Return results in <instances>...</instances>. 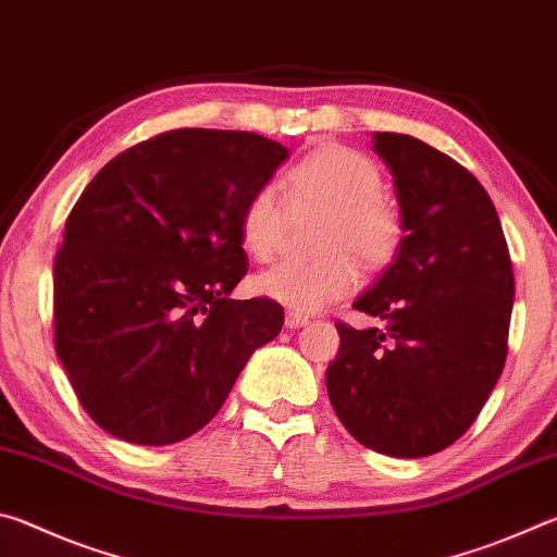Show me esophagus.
Here are the masks:
<instances>
[{
  "mask_svg": "<svg viewBox=\"0 0 557 557\" xmlns=\"http://www.w3.org/2000/svg\"><path fill=\"white\" fill-rule=\"evenodd\" d=\"M307 324H309V317H305V314L287 312V317H285V326L287 329H299V326H307Z\"/></svg>",
  "mask_w": 557,
  "mask_h": 557,
  "instance_id": "1",
  "label": "esophagus"
}]
</instances>
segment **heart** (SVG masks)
<instances>
[{"mask_svg": "<svg viewBox=\"0 0 557 557\" xmlns=\"http://www.w3.org/2000/svg\"><path fill=\"white\" fill-rule=\"evenodd\" d=\"M292 209H326L319 248L312 260H282L252 277V292L297 314H312L346 297L358 282V265L379 270L403 245L400 211L383 196V174L373 159L348 147L326 145L299 159L280 178ZM240 240L252 258L268 260L285 235V209L275 188L260 186L240 211ZM348 249L352 251L347 252Z\"/></svg>", "mask_w": 557, "mask_h": 557, "instance_id": "obj_1", "label": "heart"}]
</instances>
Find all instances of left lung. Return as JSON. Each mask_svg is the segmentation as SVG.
<instances>
[{"label":"left lung","instance_id":"left-lung-1","mask_svg":"<svg viewBox=\"0 0 557 557\" xmlns=\"http://www.w3.org/2000/svg\"><path fill=\"white\" fill-rule=\"evenodd\" d=\"M393 174L403 245L354 309L383 326L338 322L326 369L338 420L373 451L418 459L457 442L482 412L508 351L513 270L476 176L410 135L373 132Z\"/></svg>","mask_w":557,"mask_h":557}]
</instances>
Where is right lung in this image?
<instances>
[{
	"label": "right lung",
	"mask_w": 557,
	"mask_h": 557,
	"mask_svg": "<svg viewBox=\"0 0 557 557\" xmlns=\"http://www.w3.org/2000/svg\"><path fill=\"white\" fill-rule=\"evenodd\" d=\"M287 154L256 132L172 129L117 154L75 201L53 262L55 354L110 435L191 437L280 334L277 301L231 292L248 272L243 206Z\"/></svg>",
	"instance_id": "right-lung-1"
}]
</instances>
